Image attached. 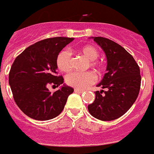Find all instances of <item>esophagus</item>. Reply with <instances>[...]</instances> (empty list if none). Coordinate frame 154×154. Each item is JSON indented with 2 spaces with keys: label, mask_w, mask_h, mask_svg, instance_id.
<instances>
[{
  "label": "esophagus",
  "mask_w": 154,
  "mask_h": 154,
  "mask_svg": "<svg viewBox=\"0 0 154 154\" xmlns=\"http://www.w3.org/2000/svg\"><path fill=\"white\" fill-rule=\"evenodd\" d=\"M75 92H77V93H82L84 92V90L79 89V88H75L74 89Z\"/></svg>",
  "instance_id": "obj_1"
}]
</instances>
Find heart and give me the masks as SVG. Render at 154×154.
Segmentation results:
<instances>
[{
	"instance_id": "heart-1",
	"label": "heart",
	"mask_w": 154,
	"mask_h": 154,
	"mask_svg": "<svg viewBox=\"0 0 154 154\" xmlns=\"http://www.w3.org/2000/svg\"><path fill=\"white\" fill-rule=\"evenodd\" d=\"M78 52L89 61V65L95 70L100 73L103 69V62L98 60L100 52L98 49L92 45H84L78 48ZM56 64L60 70L65 73L69 72L72 69L71 54L68 51L63 50L58 54L56 59ZM97 76L92 71L86 72H73L66 77V84L73 88L84 89L90 85L95 83Z\"/></svg>"
}]
</instances>
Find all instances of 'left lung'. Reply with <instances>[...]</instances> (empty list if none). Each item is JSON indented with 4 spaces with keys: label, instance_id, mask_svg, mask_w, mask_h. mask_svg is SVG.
Segmentation results:
<instances>
[{
    "label": "left lung",
    "instance_id": "left-lung-1",
    "mask_svg": "<svg viewBox=\"0 0 154 154\" xmlns=\"http://www.w3.org/2000/svg\"><path fill=\"white\" fill-rule=\"evenodd\" d=\"M105 52L107 73L98 87L107 88L95 92L94 102L88 106L89 113L102 121H112L123 116L138 97L141 86L140 69L135 60L116 42L94 37Z\"/></svg>",
    "mask_w": 154,
    "mask_h": 154
}]
</instances>
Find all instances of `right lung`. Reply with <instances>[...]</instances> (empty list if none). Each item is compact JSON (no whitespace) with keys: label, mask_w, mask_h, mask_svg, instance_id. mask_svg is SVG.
<instances>
[{"label":"right lung","mask_w":154,"mask_h":154,"mask_svg":"<svg viewBox=\"0 0 154 154\" xmlns=\"http://www.w3.org/2000/svg\"><path fill=\"white\" fill-rule=\"evenodd\" d=\"M73 38L54 37L31 45L16 57L8 75L14 100L20 109L35 120H49L64 109L73 88L63 85L51 93L48 86H60L63 77L57 76V56Z\"/></svg>","instance_id":"1"}]
</instances>
